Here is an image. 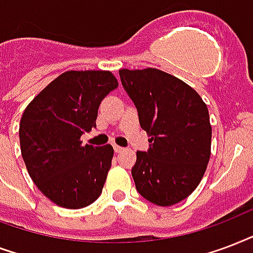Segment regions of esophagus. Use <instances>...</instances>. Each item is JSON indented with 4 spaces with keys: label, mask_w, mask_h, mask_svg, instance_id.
I'll return each mask as SVG.
<instances>
[{
    "label": "esophagus",
    "mask_w": 253,
    "mask_h": 253,
    "mask_svg": "<svg viewBox=\"0 0 253 253\" xmlns=\"http://www.w3.org/2000/svg\"><path fill=\"white\" fill-rule=\"evenodd\" d=\"M113 149H115V152H116V153H120V152L124 150V148H121V146H119V145H113Z\"/></svg>",
    "instance_id": "obj_1"
}]
</instances>
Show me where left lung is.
Returning <instances> with one entry per match:
<instances>
[{
    "label": "left lung",
    "instance_id": "1",
    "mask_svg": "<svg viewBox=\"0 0 253 253\" xmlns=\"http://www.w3.org/2000/svg\"><path fill=\"white\" fill-rule=\"evenodd\" d=\"M119 74L150 136L132 168L137 191L157 206L175 205L197 189L210 161L207 105L189 84L157 68Z\"/></svg>",
    "mask_w": 253,
    "mask_h": 253
}]
</instances>
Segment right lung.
Masks as SVG:
<instances>
[{"mask_svg": "<svg viewBox=\"0 0 253 253\" xmlns=\"http://www.w3.org/2000/svg\"><path fill=\"white\" fill-rule=\"evenodd\" d=\"M119 87L109 71H67L43 88L19 124L21 153L37 187L55 205L83 209L100 197L112 145H82L96 128L101 100Z\"/></svg>", "mask_w": 253, "mask_h": 253, "instance_id": "obj_1", "label": "right lung"}]
</instances>
